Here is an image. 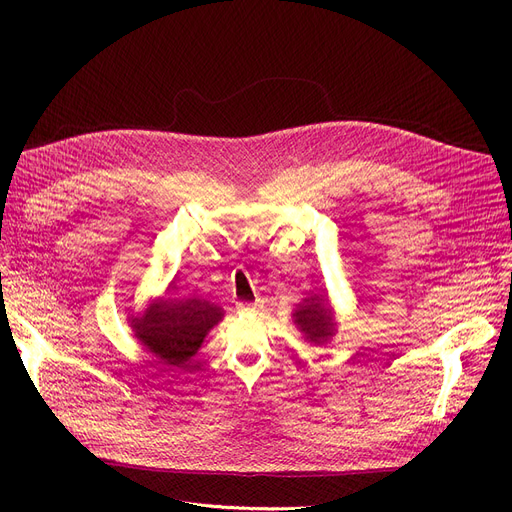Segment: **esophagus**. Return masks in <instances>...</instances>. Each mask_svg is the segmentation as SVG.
I'll use <instances>...</instances> for the list:
<instances>
[{
	"label": "esophagus",
	"mask_w": 512,
	"mask_h": 512,
	"mask_svg": "<svg viewBox=\"0 0 512 512\" xmlns=\"http://www.w3.org/2000/svg\"><path fill=\"white\" fill-rule=\"evenodd\" d=\"M259 309L261 307L257 303H238V311H242V313H255Z\"/></svg>",
	"instance_id": "1"
}]
</instances>
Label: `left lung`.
<instances>
[{"label": "left lung", "mask_w": 512, "mask_h": 512, "mask_svg": "<svg viewBox=\"0 0 512 512\" xmlns=\"http://www.w3.org/2000/svg\"><path fill=\"white\" fill-rule=\"evenodd\" d=\"M294 324L305 334V340L313 342V344H324L328 342V338L334 336V311L328 303V299H324V294H313L311 299H305L297 311L292 313Z\"/></svg>", "instance_id": "obj_1"}]
</instances>
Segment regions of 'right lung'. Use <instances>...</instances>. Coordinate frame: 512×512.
<instances>
[{
    "mask_svg": "<svg viewBox=\"0 0 512 512\" xmlns=\"http://www.w3.org/2000/svg\"><path fill=\"white\" fill-rule=\"evenodd\" d=\"M224 309L203 299H157L130 328L161 365L184 367L203 344L207 332L222 321Z\"/></svg>",
    "mask_w": 512,
    "mask_h": 512,
    "instance_id": "1",
    "label": "right lung"
}]
</instances>
